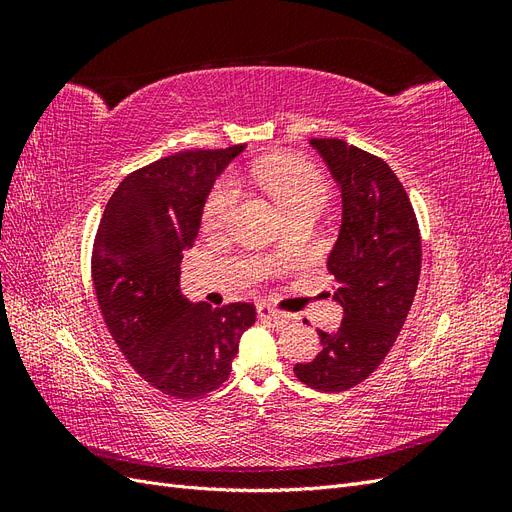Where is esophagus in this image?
Here are the masks:
<instances>
[{"instance_id":"obj_1","label":"esophagus","mask_w":512,"mask_h":512,"mask_svg":"<svg viewBox=\"0 0 512 512\" xmlns=\"http://www.w3.org/2000/svg\"><path fill=\"white\" fill-rule=\"evenodd\" d=\"M256 312H258V318L260 320H286L288 316L284 314V312H280V309H273L271 305H267V303H258V307H256Z\"/></svg>"}]
</instances>
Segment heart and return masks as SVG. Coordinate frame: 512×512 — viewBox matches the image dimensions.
<instances>
[{"label": "heart", "mask_w": 512, "mask_h": 512, "mask_svg": "<svg viewBox=\"0 0 512 512\" xmlns=\"http://www.w3.org/2000/svg\"><path fill=\"white\" fill-rule=\"evenodd\" d=\"M262 188L288 215L307 207H324L329 198V185L318 170L299 158H273L258 166ZM239 188L232 179H222L203 209V224L209 230H218L228 224L237 207Z\"/></svg>", "instance_id": "obj_1"}]
</instances>
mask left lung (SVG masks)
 <instances>
[{
	"mask_svg": "<svg viewBox=\"0 0 512 512\" xmlns=\"http://www.w3.org/2000/svg\"><path fill=\"white\" fill-rule=\"evenodd\" d=\"M342 190V228L329 254L342 327L318 331L322 350L297 378L322 393L348 391L384 361L404 327L421 275V232L404 185L378 156L339 138L309 141Z\"/></svg>",
	"mask_w": 512,
	"mask_h": 512,
	"instance_id": "left-lung-1",
	"label": "left lung"
}]
</instances>
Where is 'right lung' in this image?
I'll return each instance as SVG.
<instances>
[{
    "instance_id": "1",
    "label": "right lung",
    "mask_w": 512,
    "mask_h": 512,
    "mask_svg": "<svg viewBox=\"0 0 512 512\" xmlns=\"http://www.w3.org/2000/svg\"><path fill=\"white\" fill-rule=\"evenodd\" d=\"M245 145L194 149L130 173L106 203L91 277L106 329L136 374L175 399L222 386L252 303H190L179 288L183 250L194 245L205 200Z\"/></svg>"
}]
</instances>
